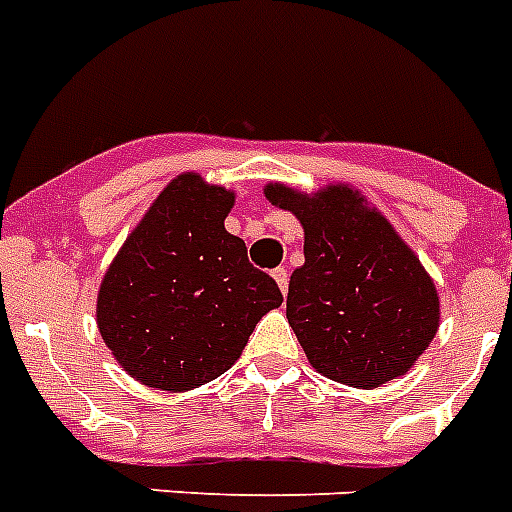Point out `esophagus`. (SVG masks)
Here are the masks:
<instances>
[{
	"instance_id": "34e87169",
	"label": "esophagus",
	"mask_w": 512,
	"mask_h": 512,
	"mask_svg": "<svg viewBox=\"0 0 512 512\" xmlns=\"http://www.w3.org/2000/svg\"><path fill=\"white\" fill-rule=\"evenodd\" d=\"M273 278H276L281 294L286 296V291H289V270H286V268H276V270H273Z\"/></svg>"
}]
</instances>
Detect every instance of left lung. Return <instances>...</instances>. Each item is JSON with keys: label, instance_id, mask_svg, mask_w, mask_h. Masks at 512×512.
<instances>
[{"label": "left lung", "instance_id": "left-lung-1", "mask_svg": "<svg viewBox=\"0 0 512 512\" xmlns=\"http://www.w3.org/2000/svg\"><path fill=\"white\" fill-rule=\"evenodd\" d=\"M265 197L304 229L286 317L309 364L362 390L406 375L440 328V296L414 249L351 184L307 195L270 182Z\"/></svg>", "mask_w": 512, "mask_h": 512}]
</instances>
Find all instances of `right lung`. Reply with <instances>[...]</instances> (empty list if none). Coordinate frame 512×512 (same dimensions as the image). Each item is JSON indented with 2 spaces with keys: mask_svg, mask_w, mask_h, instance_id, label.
<instances>
[{
  "mask_svg": "<svg viewBox=\"0 0 512 512\" xmlns=\"http://www.w3.org/2000/svg\"><path fill=\"white\" fill-rule=\"evenodd\" d=\"M234 197L195 171L174 176L103 273L98 333L148 388L184 393L221 377L281 307L276 281L223 226Z\"/></svg>",
  "mask_w": 512,
  "mask_h": 512,
  "instance_id": "right-lung-1",
  "label": "right lung"
}]
</instances>
